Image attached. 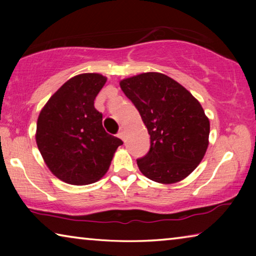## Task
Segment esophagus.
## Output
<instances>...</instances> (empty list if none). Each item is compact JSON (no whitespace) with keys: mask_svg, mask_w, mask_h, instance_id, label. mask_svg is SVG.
I'll return each instance as SVG.
<instances>
[{"mask_svg":"<svg viewBox=\"0 0 256 256\" xmlns=\"http://www.w3.org/2000/svg\"><path fill=\"white\" fill-rule=\"evenodd\" d=\"M118 136L122 138V140H124V128H120V131L118 133Z\"/></svg>","mask_w":256,"mask_h":256,"instance_id":"34e87169","label":"esophagus"}]
</instances>
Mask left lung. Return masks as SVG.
I'll list each match as a JSON object with an SVG mask.
<instances>
[{
  "mask_svg": "<svg viewBox=\"0 0 256 256\" xmlns=\"http://www.w3.org/2000/svg\"><path fill=\"white\" fill-rule=\"evenodd\" d=\"M120 86L150 136L148 154L136 159L138 170L157 183L184 180L209 144L210 123L200 102L178 82L157 72L124 79Z\"/></svg>",
  "mask_w": 256,
  "mask_h": 256,
  "instance_id": "8db88e82",
  "label": "left lung"
}]
</instances>
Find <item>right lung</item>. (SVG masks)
Listing matches in <instances>:
<instances>
[{
	"label": "right lung",
	"instance_id": "1",
	"mask_svg": "<svg viewBox=\"0 0 256 256\" xmlns=\"http://www.w3.org/2000/svg\"><path fill=\"white\" fill-rule=\"evenodd\" d=\"M106 80L97 73L72 78L50 98L38 118V149L50 170L66 183L97 182L123 144L105 131L102 114L94 105Z\"/></svg>",
	"mask_w": 256,
	"mask_h": 256
}]
</instances>
